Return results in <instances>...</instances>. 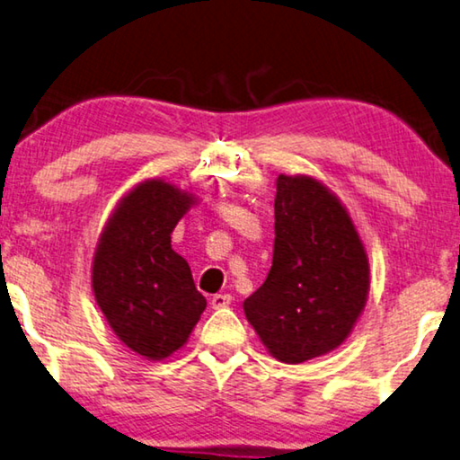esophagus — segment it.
<instances>
[{
    "label": "esophagus",
    "instance_id": "esophagus-1",
    "mask_svg": "<svg viewBox=\"0 0 460 460\" xmlns=\"http://www.w3.org/2000/svg\"><path fill=\"white\" fill-rule=\"evenodd\" d=\"M232 303V295H214L211 296V307L214 309H224V307H228V305Z\"/></svg>",
    "mask_w": 460,
    "mask_h": 460
}]
</instances>
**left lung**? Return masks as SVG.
Listing matches in <instances>:
<instances>
[{
	"instance_id": "left-lung-1",
	"label": "left lung",
	"mask_w": 460,
	"mask_h": 460,
	"mask_svg": "<svg viewBox=\"0 0 460 460\" xmlns=\"http://www.w3.org/2000/svg\"><path fill=\"white\" fill-rule=\"evenodd\" d=\"M274 259L243 303L249 323L282 363H303L349 338L367 303L369 261L336 195L311 176L276 181Z\"/></svg>"
}]
</instances>
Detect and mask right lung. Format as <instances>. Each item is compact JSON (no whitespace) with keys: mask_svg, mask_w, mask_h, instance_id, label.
<instances>
[{"mask_svg":"<svg viewBox=\"0 0 460 460\" xmlns=\"http://www.w3.org/2000/svg\"><path fill=\"white\" fill-rule=\"evenodd\" d=\"M195 203L164 181L135 186L111 214L93 257V292L110 328L151 361L189 341L208 301L172 249V232Z\"/></svg>","mask_w":460,"mask_h":460,"instance_id":"right-lung-1","label":"right lung"}]
</instances>
